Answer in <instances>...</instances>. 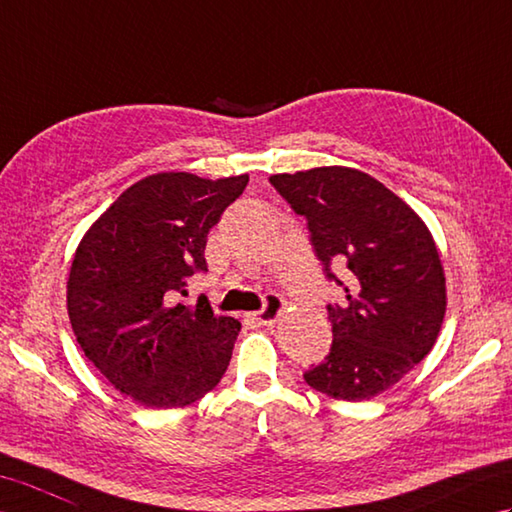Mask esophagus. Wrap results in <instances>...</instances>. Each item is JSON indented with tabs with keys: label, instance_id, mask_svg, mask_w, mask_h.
<instances>
[{
	"label": "esophagus",
	"instance_id": "esophagus-1",
	"mask_svg": "<svg viewBox=\"0 0 512 512\" xmlns=\"http://www.w3.org/2000/svg\"><path fill=\"white\" fill-rule=\"evenodd\" d=\"M285 306H287V302L280 298V295H276V293H269L267 298H265V306L263 309H260L258 313H252L249 317H252V320L256 322V324H263V326H271L274 324L278 317H280V313L285 311Z\"/></svg>",
	"mask_w": 512,
	"mask_h": 512
}]
</instances>
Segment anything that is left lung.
<instances>
[{
    "label": "left lung",
    "mask_w": 512,
    "mask_h": 512,
    "mask_svg": "<svg viewBox=\"0 0 512 512\" xmlns=\"http://www.w3.org/2000/svg\"><path fill=\"white\" fill-rule=\"evenodd\" d=\"M269 181L309 223L326 278L348 300L326 306L333 346L304 381L337 401H370L436 344L447 289L434 236L401 197L357 168L322 166Z\"/></svg>",
    "instance_id": "left-lung-1"
}]
</instances>
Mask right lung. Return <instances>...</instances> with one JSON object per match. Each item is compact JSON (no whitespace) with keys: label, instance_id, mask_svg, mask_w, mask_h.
I'll use <instances>...</instances> for the list:
<instances>
[{"label":"right lung","instance_id":"obj_1","mask_svg":"<svg viewBox=\"0 0 512 512\" xmlns=\"http://www.w3.org/2000/svg\"><path fill=\"white\" fill-rule=\"evenodd\" d=\"M249 175L157 173L127 188L78 243L67 278L76 342L105 379L153 410L186 407L227 370L241 322L177 302L208 271L206 243Z\"/></svg>","mask_w":512,"mask_h":512}]
</instances>
